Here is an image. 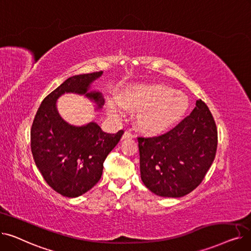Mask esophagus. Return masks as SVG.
<instances>
[{"label":"esophagus","mask_w":251,"mask_h":251,"mask_svg":"<svg viewBox=\"0 0 251 251\" xmlns=\"http://www.w3.org/2000/svg\"><path fill=\"white\" fill-rule=\"evenodd\" d=\"M134 135L130 132V131H125L124 134L122 135V139H132Z\"/></svg>","instance_id":"34e87169"}]
</instances>
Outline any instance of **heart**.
Returning a JSON list of instances; mask_svg holds the SVG:
<instances>
[{
    "instance_id": "obj_1",
    "label": "heart",
    "mask_w": 251,
    "mask_h": 251,
    "mask_svg": "<svg viewBox=\"0 0 251 251\" xmlns=\"http://www.w3.org/2000/svg\"><path fill=\"white\" fill-rule=\"evenodd\" d=\"M121 107L136 110V128L149 135L162 134L177 124L188 110V98L163 83L134 84L125 87L117 97ZM109 113L120 114L115 105Z\"/></svg>"
}]
</instances>
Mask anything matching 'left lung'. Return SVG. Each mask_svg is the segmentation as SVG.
<instances>
[{
	"label": "left lung",
	"instance_id": "8db88e82",
	"mask_svg": "<svg viewBox=\"0 0 251 251\" xmlns=\"http://www.w3.org/2000/svg\"><path fill=\"white\" fill-rule=\"evenodd\" d=\"M140 176L152 193L182 197L203 180L218 147V131L212 113L201 100L169 132L138 137Z\"/></svg>",
	"mask_w": 251,
	"mask_h": 251
}]
</instances>
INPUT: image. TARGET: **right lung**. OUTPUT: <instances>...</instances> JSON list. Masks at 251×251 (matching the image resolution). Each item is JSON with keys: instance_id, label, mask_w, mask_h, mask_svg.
<instances>
[{"instance_id": "obj_1", "label": "right lung", "mask_w": 251, "mask_h": 251, "mask_svg": "<svg viewBox=\"0 0 251 251\" xmlns=\"http://www.w3.org/2000/svg\"><path fill=\"white\" fill-rule=\"evenodd\" d=\"M102 71L69 77L45 98L30 130L33 160L49 186L66 197L87 192L100 181L103 162L121 139L124 131L105 133L96 122L74 126L63 120L57 100L64 94L81 95L101 109V92L90 91V84Z\"/></svg>"}]
</instances>
